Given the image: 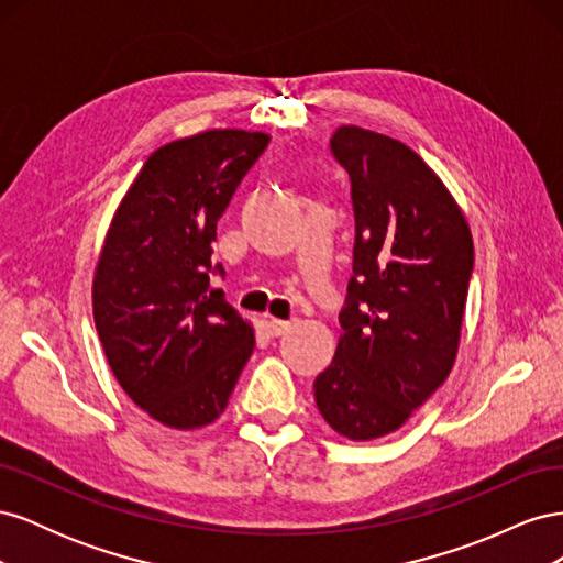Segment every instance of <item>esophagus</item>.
<instances>
[{"instance_id": "1", "label": "esophagus", "mask_w": 563, "mask_h": 563, "mask_svg": "<svg viewBox=\"0 0 563 563\" xmlns=\"http://www.w3.org/2000/svg\"><path fill=\"white\" fill-rule=\"evenodd\" d=\"M265 327H267V333H269V335H284L288 329H291V321L269 317V319L265 321Z\"/></svg>"}]
</instances>
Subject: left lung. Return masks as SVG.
<instances>
[{
    "label": "left lung",
    "mask_w": 563,
    "mask_h": 563,
    "mask_svg": "<svg viewBox=\"0 0 563 563\" xmlns=\"http://www.w3.org/2000/svg\"><path fill=\"white\" fill-rule=\"evenodd\" d=\"M354 261L340 338L314 380L321 418L352 441L397 432L444 385L463 331L474 244L449 187L389 135L340 126Z\"/></svg>",
    "instance_id": "left-lung-1"
}]
</instances>
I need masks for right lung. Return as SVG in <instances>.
<instances>
[{
	"instance_id": "1",
	"label": "right lung",
	"mask_w": 563,
	"mask_h": 563,
	"mask_svg": "<svg viewBox=\"0 0 563 563\" xmlns=\"http://www.w3.org/2000/svg\"><path fill=\"white\" fill-rule=\"evenodd\" d=\"M269 143L211 129L152 152L112 216L93 272V321L117 383L174 430L225 411L255 347L246 321L211 286L218 218Z\"/></svg>"
}]
</instances>
